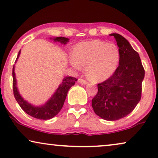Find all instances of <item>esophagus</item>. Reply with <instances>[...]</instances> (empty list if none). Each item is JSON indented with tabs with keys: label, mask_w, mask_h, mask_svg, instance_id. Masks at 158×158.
I'll return each mask as SVG.
<instances>
[{
	"label": "esophagus",
	"mask_w": 158,
	"mask_h": 158,
	"mask_svg": "<svg viewBox=\"0 0 158 158\" xmlns=\"http://www.w3.org/2000/svg\"><path fill=\"white\" fill-rule=\"evenodd\" d=\"M78 83H81V84H83V85H85V84L88 83V82L85 81V80H83L82 78H79L78 79Z\"/></svg>",
	"instance_id": "obj_1"
}]
</instances>
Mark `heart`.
I'll list each match as a JSON object with an SVG mask.
<instances>
[{"instance_id": "b5f03b06", "label": "heart", "mask_w": 158, "mask_h": 158, "mask_svg": "<svg viewBox=\"0 0 158 158\" xmlns=\"http://www.w3.org/2000/svg\"><path fill=\"white\" fill-rule=\"evenodd\" d=\"M120 59V52L116 45L93 40L75 45L70 62L76 68L86 67V75L90 80L102 82L114 74Z\"/></svg>"}]
</instances>
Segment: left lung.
Wrapping results in <instances>:
<instances>
[{"label":"left lung","mask_w":158,"mask_h":158,"mask_svg":"<svg viewBox=\"0 0 158 158\" xmlns=\"http://www.w3.org/2000/svg\"><path fill=\"white\" fill-rule=\"evenodd\" d=\"M110 35L115 38L119 48V66L109 79L98 84L91 105L98 116L113 121L130 114L140 101L144 69L139 54L124 37Z\"/></svg>","instance_id":"left-lung-1"}]
</instances>
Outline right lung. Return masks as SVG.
I'll return each mask as SVG.
<instances>
[{
	"mask_svg": "<svg viewBox=\"0 0 158 158\" xmlns=\"http://www.w3.org/2000/svg\"><path fill=\"white\" fill-rule=\"evenodd\" d=\"M51 40H54V42H59L61 44L66 45L69 42V38H64V37H56V38H50ZM21 53V50L19 52L18 56L16 57L15 63L19 59V56ZM14 68L15 66L13 67V71H12V76H13V91L14 97L19 104L20 107L28 114L29 115L35 118L40 120H48L53 118L56 116L57 114L60 112V110L64 105L65 99H66L67 92L69 89L75 85V82L77 79L73 77H65L63 78L62 82L59 84V87L57 88L56 91L50 99H48L46 103L40 106H35L30 104L27 100L22 97L18 90L17 85H16V79L15 73H14Z\"/></svg>",
	"mask_w": 158,
	"mask_h": 158,
	"instance_id": "obj_1",
	"label": "right lung"
}]
</instances>
